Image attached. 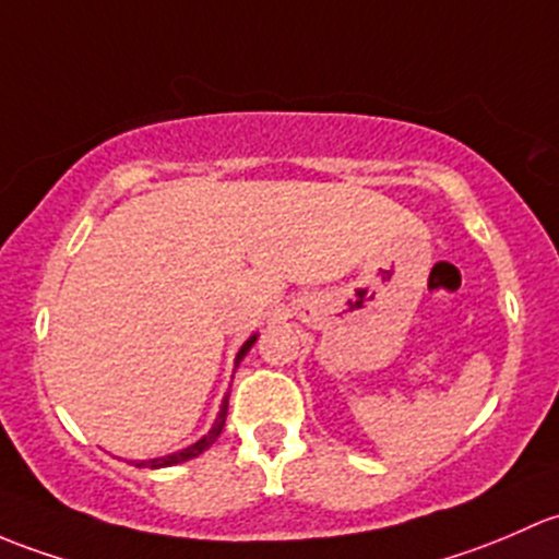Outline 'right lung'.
<instances>
[{"mask_svg":"<svg viewBox=\"0 0 559 559\" xmlns=\"http://www.w3.org/2000/svg\"><path fill=\"white\" fill-rule=\"evenodd\" d=\"M255 338H258V336H250V338H247L245 344H241V349L237 353V366L241 364V358H245V355L250 353V347H252V344H255ZM226 414H228V395H226V399H223V404H221V414H217V419H215V423H212L210 433L201 436V439L195 441V444L186 447V450H180V452L166 454V457H155V460H134V463H131V465H136V468H166V465H177V463H186V460L199 457V454L204 452V450H210V447L215 444V441H217V436L223 433V425H226Z\"/></svg>","mask_w":559,"mask_h":559,"instance_id":"1","label":"right lung"}]
</instances>
